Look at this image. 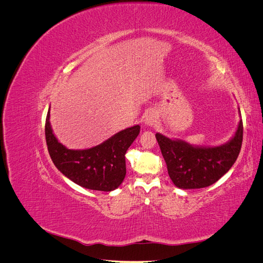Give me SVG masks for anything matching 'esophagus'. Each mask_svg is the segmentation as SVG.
<instances>
[{"instance_id":"esophagus-1","label":"esophagus","mask_w":263,"mask_h":263,"mask_svg":"<svg viewBox=\"0 0 263 263\" xmlns=\"http://www.w3.org/2000/svg\"><path fill=\"white\" fill-rule=\"evenodd\" d=\"M144 123L147 126H154L157 123V115L153 110H148V112L144 116Z\"/></svg>"}]
</instances>
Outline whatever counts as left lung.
<instances>
[{
  "label": "left lung",
  "instance_id": "left-lung-1",
  "mask_svg": "<svg viewBox=\"0 0 263 263\" xmlns=\"http://www.w3.org/2000/svg\"><path fill=\"white\" fill-rule=\"evenodd\" d=\"M242 134L240 119L234 136L219 146H194L182 139H170L159 133L156 138L174 185L192 190L210 186L229 171L240 153Z\"/></svg>",
  "mask_w": 263,
  "mask_h": 263
}]
</instances>
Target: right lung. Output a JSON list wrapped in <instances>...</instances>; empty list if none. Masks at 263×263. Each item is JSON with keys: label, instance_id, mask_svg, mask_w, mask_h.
I'll list each match as a JSON object with an SVG mask.
<instances>
[{"label": "right lung", "instance_id": "right-lung-1", "mask_svg": "<svg viewBox=\"0 0 263 263\" xmlns=\"http://www.w3.org/2000/svg\"><path fill=\"white\" fill-rule=\"evenodd\" d=\"M49 119L50 107L45 125L46 142L53 164L63 176L82 187L104 192L122 184L126 176L125 154L139 135V125L118 132L95 147L74 150L59 142Z\"/></svg>", "mask_w": 263, "mask_h": 263}]
</instances>
